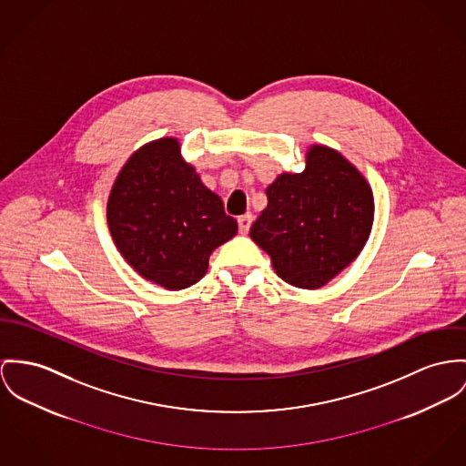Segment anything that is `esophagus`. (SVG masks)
<instances>
[{
    "label": "esophagus",
    "instance_id": "1",
    "mask_svg": "<svg viewBox=\"0 0 466 466\" xmlns=\"http://www.w3.org/2000/svg\"><path fill=\"white\" fill-rule=\"evenodd\" d=\"M251 221H253V216L251 213H247V215L239 216L238 218V225H239V232L241 234H248V230H250Z\"/></svg>",
    "mask_w": 466,
    "mask_h": 466
}]
</instances>
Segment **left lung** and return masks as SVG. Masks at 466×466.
I'll use <instances>...</instances> for the list:
<instances>
[{
  "mask_svg": "<svg viewBox=\"0 0 466 466\" xmlns=\"http://www.w3.org/2000/svg\"><path fill=\"white\" fill-rule=\"evenodd\" d=\"M250 238L290 286L319 289L363 250L374 221V197L359 168L339 150L310 145L301 174H280Z\"/></svg>",
  "mask_w": 466,
  "mask_h": 466,
  "instance_id": "8db88e82",
  "label": "left lung"
}]
</instances>
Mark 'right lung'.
Wrapping results in <instances>:
<instances>
[{
	"label": "right lung",
	"mask_w": 466,
	"mask_h": 466,
	"mask_svg": "<svg viewBox=\"0 0 466 466\" xmlns=\"http://www.w3.org/2000/svg\"><path fill=\"white\" fill-rule=\"evenodd\" d=\"M107 227L116 250L145 280L180 290L197 284L211 253L232 239L238 221L184 161L177 138L142 145L111 186Z\"/></svg>",
	"instance_id": "obj_1"
}]
</instances>
